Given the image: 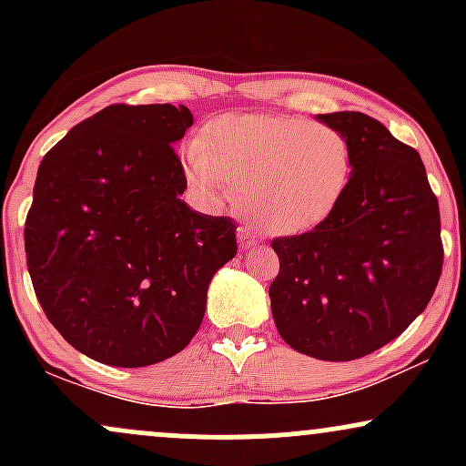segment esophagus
<instances>
[{
	"instance_id": "obj_1",
	"label": "esophagus",
	"mask_w": 466,
	"mask_h": 466,
	"mask_svg": "<svg viewBox=\"0 0 466 466\" xmlns=\"http://www.w3.org/2000/svg\"><path fill=\"white\" fill-rule=\"evenodd\" d=\"M240 249H251L256 245V234L249 228H238Z\"/></svg>"
}]
</instances>
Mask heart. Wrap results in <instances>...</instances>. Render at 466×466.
Wrapping results in <instances>:
<instances>
[{
	"label": "heart",
	"mask_w": 466,
	"mask_h": 466,
	"mask_svg": "<svg viewBox=\"0 0 466 466\" xmlns=\"http://www.w3.org/2000/svg\"><path fill=\"white\" fill-rule=\"evenodd\" d=\"M181 148L201 201L238 210L271 237H300L333 217L352 181L344 133L291 116H221Z\"/></svg>",
	"instance_id": "b5f03b06"
}]
</instances>
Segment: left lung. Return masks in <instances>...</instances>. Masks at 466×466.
Listing matches in <instances>:
<instances>
[{
    "label": "left lung",
    "mask_w": 466,
    "mask_h": 466,
    "mask_svg": "<svg viewBox=\"0 0 466 466\" xmlns=\"http://www.w3.org/2000/svg\"><path fill=\"white\" fill-rule=\"evenodd\" d=\"M344 133L352 181L329 221L274 238L278 333L302 355L350 361L403 333L442 271L441 215L420 155L360 111L315 116Z\"/></svg>",
    "instance_id": "1"
}]
</instances>
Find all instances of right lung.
I'll return each instance as SVG.
<instances>
[{
    "instance_id": "right-lung-1",
    "label": "right lung",
    "mask_w": 466,
    "mask_h": 466,
    "mask_svg": "<svg viewBox=\"0 0 466 466\" xmlns=\"http://www.w3.org/2000/svg\"><path fill=\"white\" fill-rule=\"evenodd\" d=\"M192 114L111 105L46 153L25 218L35 293L67 344L117 368H142L190 344L208 287L237 256V226L181 199L173 151Z\"/></svg>"
}]
</instances>
